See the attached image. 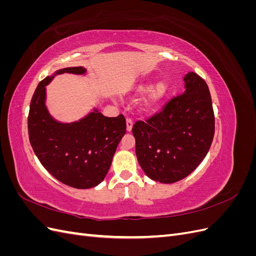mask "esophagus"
<instances>
[{"label":"esophagus","mask_w":256,"mask_h":256,"mask_svg":"<svg viewBox=\"0 0 256 256\" xmlns=\"http://www.w3.org/2000/svg\"><path fill=\"white\" fill-rule=\"evenodd\" d=\"M126 124H127V131H131L132 130V126H134V122L131 118H127L126 120Z\"/></svg>","instance_id":"esophagus-1"}]
</instances>
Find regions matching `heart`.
<instances>
[{
  "instance_id": "1",
  "label": "heart",
  "mask_w": 256,
  "mask_h": 256,
  "mask_svg": "<svg viewBox=\"0 0 256 256\" xmlns=\"http://www.w3.org/2000/svg\"><path fill=\"white\" fill-rule=\"evenodd\" d=\"M146 92H147V95L144 100V109L148 110V109H152V106H156L160 100L166 96L168 92V85L164 81H160L154 85H152V86H150V84L146 83L138 88V94L142 95Z\"/></svg>"
}]
</instances>
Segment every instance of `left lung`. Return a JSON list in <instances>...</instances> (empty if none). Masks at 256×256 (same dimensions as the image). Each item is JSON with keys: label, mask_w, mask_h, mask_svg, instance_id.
I'll use <instances>...</instances> for the list:
<instances>
[{"label": "left lung", "mask_w": 256, "mask_h": 256, "mask_svg": "<svg viewBox=\"0 0 256 256\" xmlns=\"http://www.w3.org/2000/svg\"><path fill=\"white\" fill-rule=\"evenodd\" d=\"M184 92L162 111L132 127L136 154L145 174L162 184L187 177L210 148L214 134L212 96L196 72L184 76Z\"/></svg>", "instance_id": "8db88e82"}]
</instances>
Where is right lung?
<instances>
[{
    "label": "right lung",
    "mask_w": 256,
    "mask_h": 256,
    "mask_svg": "<svg viewBox=\"0 0 256 256\" xmlns=\"http://www.w3.org/2000/svg\"><path fill=\"white\" fill-rule=\"evenodd\" d=\"M83 67H68L56 74H83ZM53 76L40 82L30 100L28 118V138L44 168L58 180L76 189H88L104 180L112 159L126 134L122 114L106 118L94 110L79 122L62 124L44 106L46 85Z\"/></svg>",
    "instance_id": "right-lung-1"
}]
</instances>
